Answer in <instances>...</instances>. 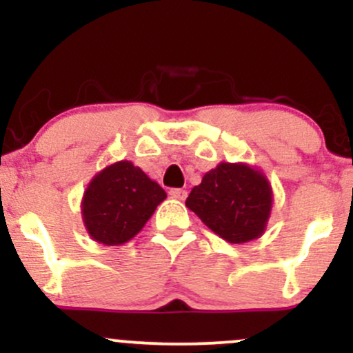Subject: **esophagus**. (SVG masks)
Returning <instances> with one entry per match:
<instances>
[{
    "mask_svg": "<svg viewBox=\"0 0 353 353\" xmlns=\"http://www.w3.org/2000/svg\"><path fill=\"white\" fill-rule=\"evenodd\" d=\"M171 196L174 197V199H179V201H184L185 197H188V192H185L184 189H171Z\"/></svg>",
    "mask_w": 353,
    "mask_h": 353,
    "instance_id": "obj_1",
    "label": "esophagus"
}]
</instances>
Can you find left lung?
I'll return each mask as SVG.
<instances>
[{
  "label": "left lung",
  "mask_w": 353,
  "mask_h": 353,
  "mask_svg": "<svg viewBox=\"0 0 353 353\" xmlns=\"http://www.w3.org/2000/svg\"><path fill=\"white\" fill-rule=\"evenodd\" d=\"M185 205L221 239L245 244L265 232L274 190L257 165L219 163L190 190Z\"/></svg>",
  "instance_id": "obj_1"
}]
</instances>
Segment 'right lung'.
Segmentation results:
<instances>
[{
  "mask_svg": "<svg viewBox=\"0 0 353 353\" xmlns=\"http://www.w3.org/2000/svg\"><path fill=\"white\" fill-rule=\"evenodd\" d=\"M168 194L131 161H117L89 181L81 199L84 229L103 245H123L143 230Z\"/></svg>",
  "mask_w": 353,
  "mask_h": 353,
  "instance_id": "right-lung-1",
  "label": "right lung"
}]
</instances>
